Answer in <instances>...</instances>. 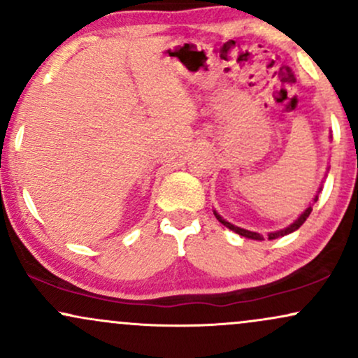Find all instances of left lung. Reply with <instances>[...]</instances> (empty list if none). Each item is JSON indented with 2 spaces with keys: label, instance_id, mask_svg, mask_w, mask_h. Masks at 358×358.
Listing matches in <instances>:
<instances>
[{
  "label": "left lung",
  "instance_id": "obj_1",
  "mask_svg": "<svg viewBox=\"0 0 358 358\" xmlns=\"http://www.w3.org/2000/svg\"><path fill=\"white\" fill-rule=\"evenodd\" d=\"M320 190H322V188H320ZM318 193H320V192H318ZM316 200H318V195L315 196V199H313V202H316ZM311 210H313V207H308L306 210L303 212L301 215H299V219H298L296 222H293V224H291L289 227L282 229V231H278V232H271V234H268V239H278V237H282V236H286V234H291V232L298 231V229L301 227L303 224H305V220L308 219V217H310ZM213 213H215L217 220H219L220 224H224L225 227H229V229H231V231H234V232H236V234H239V236H242V237H248V239H254V241H264V237H262L261 234H257V232H250V231H245V229L236 227V225H232L231 222H227V220H225V219H222V217H220L219 213H217V212H213Z\"/></svg>",
  "mask_w": 358,
  "mask_h": 358
}]
</instances>
